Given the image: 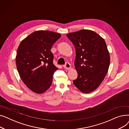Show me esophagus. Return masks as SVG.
<instances>
[{
    "instance_id": "34e87169",
    "label": "esophagus",
    "mask_w": 129,
    "mask_h": 129,
    "mask_svg": "<svg viewBox=\"0 0 129 129\" xmlns=\"http://www.w3.org/2000/svg\"><path fill=\"white\" fill-rule=\"evenodd\" d=\"M63 67H64V69H67V70H70L71 68V64L69 62H66L65 63V64L63 65Z\"/></svg>"
}]
</instances>
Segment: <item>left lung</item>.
Returning <instances> with one entry per match:
<instances>
[{"instance_id": "obj_1", "label": "left lung", "mask_w": 129, "mask_h": 129, "mask_svg": "<svg viewBox=\"0 0 129 129\" xmlns=\"http://www.w3.org/2000/svg\"><path fill=\"white\" fill-rule=\"evenodd\" d=\"M67 37L75 49L78 75L73 83L84 93L95 90L105 77L110 64L109 53L104 39L93 31L80 30Z\"/></svg>"}]
</instances>
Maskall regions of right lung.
Returning <instances> with one entry per match:
<instances>
[{
    "instance_id": "right-lung-1",
    "label": "right lung",
    "mask_w": 129,
    "mask_h": 129,
    "mask_svg": "<svg viewBox=\"0 0 129 129\" xmlns=\"http://www.w3.org/2000/svg\"><path fill=\"white\" fill-rule=\"evenodd\" d=\"M61 35L49 31L32 33L20 43L16 55L18 72L24 84L37 93L45 92L51 86L54 72L51 49Z\"/></svg>"
}]
</instances>
